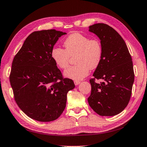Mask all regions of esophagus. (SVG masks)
I'll use <instances>...</instances> for the list:
<instances>
[{"mask_svg":"<svg viewBox=\"0 0 147 147\" xmlns=\"http://www.w3.org/2000/svg\"><path fill=\"white\" fill-rule=\"evenodd\" d=\"M80 83H81V81H74V84H75V85H76V86L79 85Z\"/></svg>","mask_w":147,"mask_h":147,"instance_id":"esophagus-1","label":"esophagus"}]
</instances>
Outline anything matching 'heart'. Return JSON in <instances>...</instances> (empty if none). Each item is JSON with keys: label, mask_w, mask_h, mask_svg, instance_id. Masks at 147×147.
I'll use <instances>...</instances> for the list:
<instances>
[{"label": "heart", "mask_w": 147, "mask_h": 147, "mask_svg": "<svg viewBox=\"0 0 147 147\" xmlns=\"http://www.w3.org/2000/svg\"><path fill=\"white\" fill-rule=\"evenodd\" d=\"M65 49L54 47L51 57L61 69L68 67L71 56L75 57L76 65L70 66L64 72L66 78L76 81L81 80L90 73V69L99 66L102 57V43L98 39H90L81 33L75 32L68 36L64 41Z\"/></svg>", "instance_id": "obj_1"}]
</instances>
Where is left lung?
<instances>
[{"label":"left lung","mask_w":147,"mask_h":147,"mask_svg":"<svg viewBox=\"0 0 147 147\" xmlns=\"http://www.w3.org/2000/svg\"><path fill=\"white\" fill-rule=\"evenodd\" d=\"M89 31L99 38L102 45V57L90 80L91 86L88 103L100 116L117 115L127 107L131 98L134 81L132 57L121 36L105 24H95ZM95 79H102L100 83Z\"/></svg>","instance_id":"obj_1"}]
</instances>
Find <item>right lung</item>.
<instances>
[{
    "instance_id": "obj_1",
    "label": "right lung",
    "mask_w": 147,
    "mask_h": 147,
    "mask_svg": "<svg viewBox=\"0 0 147 147\" xmlns=\"http://www.w3.org/2000/svg\"><path fill=\"white\" fill-rule=\"evenodd\" d=\"M55 29L32 32L12 63L9 81L16 104L30 118L47 122L56 120L66 107L74 81L63 79L51 57L59 38Z\"/></svg>"
}]
</instances>
